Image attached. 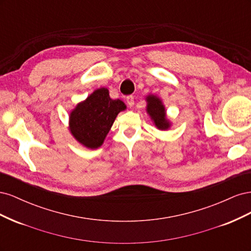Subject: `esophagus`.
I'll return each mask as SVG.
<instances>
[{
  "mask_svg": "<svg viewBox=\"0 0 251 251\" xmlns=\"http://www.w3.org/2000/svg\"><path fill=\"white\" fill-rule=\"evenodd\" d=\"M126 103H127L128 105H130V107H133L134 103H135V101H134V96H133V95H128V96H126Z\"/></svg>",
  "mask_w": 251,
  "mask_h": 251,
  "instance_id": "esophagus-1",
  "label": "esophagus"
}]
</instances>
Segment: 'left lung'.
<instances>
[{"instance_id":"1","label":"left lung","mask_w":251,"mask_h":251,"mask_svg":"<svg viewBox=\"0 0 251 251\" xmlns=\"http://www.w3.org/2000/svg\"><path fill=\"white\" fill-rule=\"evenodd\" d=\"M148 113L151 117L154 119L155 125L158 128L165 130L169 127V123L165 119V112L164 107L161 103L160 100L155 96H149L148 97Z\"/></svg>"}]
</instances>
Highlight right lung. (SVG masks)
Instances as JSON below:
<instances>
[{"mask_svg":"<svg viewBox=\"0 0 251 251\" xmlns=\"http://www.w3.org/2000/svg\"><path fill=\"white\" fill-rule=\"evenodd\" d=\"M125 109L126 104L120 100H111L108 89H98L71 113L70 130L83 146L97 149L102 144L117 114Z\"/></svg>","mask_w":251,"mask_h":251,"instance_id":"right-lung-1","label":"right lung"}]
</instances>
